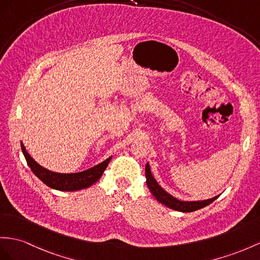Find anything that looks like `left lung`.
<instances>
[{
  "mask_svg": "<svg viewBox=\"0 0 260 260\" xmlns=\"http://www.w3.org/2000/svg\"><path fill=\"white\" fill-rule=\"evenodd\" d=\"M145 178H147V185L150 189V192L153 194L156 201L160 202V203L163 205L172 208V210H174V211L184 212V213L198 211V210H200V208H203L207 205H210L211 203H213V202L219 196V195H217L213 199H208V200H204V201H191V202L180 201L178 199H175L174 196H172L168 192L164 191V189L159 184H157V182L155 181L153 175H152V173H151L149 163H147V166H145Z\"/></svg>",
  "mask_w": 260,
  "mask_h": 260,
  "instance_id": "8db88e82",
  "label": "left lung"
}]
</instances>
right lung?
Listing matches in <instances>:
<instances>
[{"mask_svg":"<svg viewBox=\"0 0 260 260\" xmlns=\"http://www.w3.org/2000/svg\"><path fill=\"white\" fill-rule=\"evenodd\" d=\"M21 147L23 154L25 156V159H26V162L28 164V167L30 168L31 172H33L43 183H45L48 187L58 189V191L74 192L78 191V189L89 187L101 178V175L105 172L106 168L108 167V164L112 157L109 156L108 159L105 160L104 162H101L97 164V166H94L86 171H82V172L57 173L40 166V164L27 153L23 142H21Z\"/></svg>","mask_w":260,"mask_h":260,"instance_id":"obj_1","label":"right lung"}]
</instances>
